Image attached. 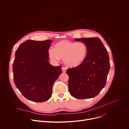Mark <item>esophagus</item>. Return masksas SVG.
<instances>
[{
  "mask_svg": "<svg viewBox=\"0 0 129 129\" xmlns=\"http://www.w3.org/2000/svg\"><path fill=\"white\" fill-rule=\"evenodd\" d=\"M66 69H67V68L66 67H63L62 68V71L63 72H65L66 71Z\"/></svg>",
  "mask_w": 129,
  "mask_h": 129,
  "instance_id": "esophagus-1",
  "label": "esophagus"
}]
</instances>
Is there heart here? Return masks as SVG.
<instances>
[{
	"label": "heart",
	"instance_id": "1",
	"mask_svg": "<svg viewBox=\"0 0 129 129\" xmlns=\"http://www.w3.org/2000/svg\"><path fill=\"white\" fill-rule=\"evenodd\" d=\"M88 47L83 42L76 43L67 40H61L48 51L49 58L55 61L63 59L65 64L70 68L81 66L88 55Z\"/></svg>",
	"mask_w": 129,
	"mask_h": 129
}]
</instances>
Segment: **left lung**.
Masks as SVG:
<instances>
[{
    "label": "left lung",
    "instance_id": "left-lung-1",
    "mask_svg": "<svg viewBox=\"0 0 129 129\" xmlns=\"http://www.w3.org/2000/svg\"><path fill=\"white\" fill-rule=\"evenodd\" d=\"M88 47V55L80 66L68 69V86L70 94L78 99L92 98L105 87L110 68L109 57L106 47L99 38H82Z\"/></svg>",
    "mask_w": 129,
    "mask_h": 129
}]
</instances>
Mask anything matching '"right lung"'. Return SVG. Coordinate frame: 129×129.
<instances>
[{
	"instance_id": "obj_1",
	"label": "right lung",
	"mask_w": 129,
	"mask_h": 129,
	"mask_svg": "<svg viewBox=\"0 0 129 129\" xmlns=\"http://www.w3.org/2000/svg\"><path fill=\"white\" fill-rule=\"evenodd\" d=\"M52 42L28 40L15 52L13 64L14 83L30 101L41 103L48 100L53 85L62 72L61 66H53L48 61V49Z\"/></svg>"
}]
</instances>
